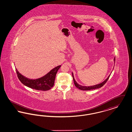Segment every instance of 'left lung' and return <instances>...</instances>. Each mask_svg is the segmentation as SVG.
<instances>
[{
  "label": "left lung",
  "mask_w": 132,
  "mask_h": 132,
  "mask_svg": "<svg viewBox=\"0 0 132 132\" xmlns=\"http://www.w3.org/2000/svg\"><path fill=\"white\" fill-rule=\"evenodd\" d=\"M114 61L115 62V57H114ZM110 75L106 79L102 82L101 84H99L98 85H94V86H88V87H86V86H82L81 85H79L75 80L74 79V76H73V74L72 73V77H73V80H74V84H75V86L77 88H78L79 89H81V90H91V89H97V88H99L102 87L106 82L107 81H108Z\"/></svg>",
  "instance_id": "left-lung-1"
}]
</instances>
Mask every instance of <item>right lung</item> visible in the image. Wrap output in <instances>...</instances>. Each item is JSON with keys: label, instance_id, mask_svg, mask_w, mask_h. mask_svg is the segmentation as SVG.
<instances>
[{"label": "right lung", "instance_id": "1", "mask_svg": "<svg viewBox=\"0 0 132 132\" xmlns=\"http://www.w3.org/2000/svg\"><path fill=\"white\" fill-rule=\"evenodd\" d=\"M60 67L61 65L56 67L44 77L35 80L26 78L19 73L17 69H16V71L19 80L25 86L32 89L45 91L53 87L57 72Z\"/></svg>", "mask_w": 132, "mask_h": 132}]
</instances>
